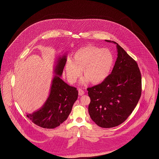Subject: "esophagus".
<instances>
[{"instance_id": "34e87169", "label": "esophagus", "mask_w": 159, "mask_h": 159, "mask_svg": "<svg viewBox=\"0 0 159 159\" xmlns=\"http://www.w3.org/2000/svg\"><path fill=\"white\" fill-rule=\"evenodd\" d=\"M78 92H79V95H80V96L83 95H84V91L82 90V89H78Z\"/></svg>"}]
</instances>
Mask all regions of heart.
<instances>
[{
    "mask_svg": "<svg viewBox=\"0 0 159 159\" xmlns=\"http://www.w3.org/2000/svg\"><path fill=\"white\" fill-rule=\"evenodd\" d=\"M113 64V56L107 49H100L88 46L81 48L74 53L72 60L66 64V73L68 82L75 83L82 75L83 70L84 78L81 83L84 84L103 82L108 76Z\"/></svg>",
    "mask_w": 159,
    "mask_h": 159,
    "instance_id": "obj_1",
    "label": "heart"
}]
</instances>
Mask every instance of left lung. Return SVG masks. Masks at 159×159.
Masks as SVG:
<instances>
[{
	"label": "left lung",
	"instance_id": "8db88e82",
	"mask_svg": "<svg viewBox=\"0 0 159 159\" xmlns=\"http://www.w3.org/2000/svg\"><path fill=\"white\" fill-rule=\"evenodd\" d=\"M116 44L117 58L111 73L100 84L88 88L91 102L88 111L98 126L110 128L125 121L141 95V75L136 61Z\"/></svg>",
	"mask_w": 159,
	"mask_h": 159
}]
</instances>
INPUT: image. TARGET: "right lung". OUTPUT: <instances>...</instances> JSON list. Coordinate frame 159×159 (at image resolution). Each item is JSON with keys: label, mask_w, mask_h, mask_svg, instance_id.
<instances>
[{"label": "right lung", "mask_w": 159, "mask_h": 159, "mask_svg": "<svg viewBox=\"0 0 159 159\" xmlns=\"http://www.w3.org/2000/svg\"><path fill=\"white\" fill-rule=\"evenodd\" d=\"M66 58L64 55L57 60L50 93L43 106L33 113L27 114L33 123L43 128H55L65 121L78 97L76 88L69 86L61 79Z\"/></svg>", "instance_id": "right-lung-1"}]
</instances>
